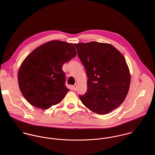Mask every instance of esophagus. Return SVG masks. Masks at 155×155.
<instances>
[{"label": "esophagus", "instance_id": "esophagus-1", "mask_svg": "<svg viewBox=\"0 0 155 155\" xmlns=\"http://www.w3.org/2000/svg\"><path fill=\"white\" fill-rule=\"evenodd\" d=\"M77 85H73V90H74V91H76V89H77Z\"/></svg>", "mask_w": 155, "mask_h": 155}]
</instances>
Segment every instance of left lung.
Masks as SVG:
<instances>
[{
    "instance_id": "left-lung-1",
    "label": "left lung",
    "mask_w": 155,
    "mask_h": 155,
    "mask_svg": "<svg viewBox=\"0 0 155 155\" xmlns=\"http://www.w3.org/2000/svg\"><path fill=\"white\" fill-rule=\"evenodd\" d=\"M87 71V91L79 95L90 110L104 114L117 108L128 92L131 76L126 60L113 45L91 42L75 44Z\"/></svg>"
}]
</instances>
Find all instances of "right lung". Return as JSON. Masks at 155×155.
<instances>
[{"instance_id": "obj_1", "label": "right lung", "mask_w": 155, "mask_h": 155, "mask_svg": "<svg viewBox=\"0 0 155 155\" xmlns=\"http://www.w3.org/2000/svg\"><path fill=\"white\" fill-rule=\"evenodd\" d=\"M76 55L72 44L52 41L36 48L24 59L18 81L23 96L31 105L48 109L62 101L70 90L65 85L62 67Z\"/></svg>"}]
</instances>
